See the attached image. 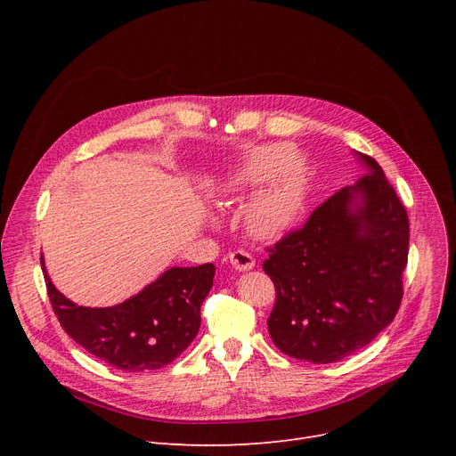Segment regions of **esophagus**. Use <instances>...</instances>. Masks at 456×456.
Here are the masks:
<instances>
[{
	"mask_svg": "<svg viewBox=\"0 0 456 456\" xmlns=\"http://www.w3.org/2000/svg\"><path fill=\"white\" fill-rule=\"evenodd\" d=\"M229 260H231L232 268L238 270V272H249V270L255 268V258L248 251H244V249L232 251L229 255Z\"/></svg>",
	"mask_w": 456,
	"mask_h": 456,
	"instance_id": "esophagus-1",
	"label": "esophagus"
}]
</instances>
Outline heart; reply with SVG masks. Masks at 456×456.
<instances>
[{
  "label": "heart",
  "instance_id": "1",
  "mask_svg": "<svg viewBox=\"0 0 456 456\" xmlns=\"http://www.w3.org/2000/svg\"><path fill=\"white\" fill-rule=\"evenodd\" d=\"M246 205L244 220L256 240H279L299 222L308 198V179L301 159L289 143H272L253 151L225 179L224 191L232 196L260 186Z\"/></svg>",
  "mask_w": 456,
  "mask_h": 456
}]
</instances>
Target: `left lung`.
I'll return each instance as SVG.
<instances>
[{"mask_svg":"<svg viewBox=\"0 0 456 456\" xmlns=\"http://www.w3.org/2000/svg\"><path fill=\"white\" fill-rule=\"evenodd\" d=\"M354 155L366 175L270 248L262 266L277 292L270 337L297 361H342L387 329L401 305L409 216L377 160Z\"/></svg>","mask_w":456,"mask_h":456,"instance_id":"1","label":"left lung"}]
</instances>
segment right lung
I'll return each instance as SVG.
<instances>
[{
    "mask_svg": "<svg viewBox=\"0 0 456 456\" xmlns=\"http://www.w3.org/2000/svg\"><path fill=\"white\" fill-rule=\"evenodd\" d=\"M40 265L52 306L81 347L122 371L159 370L196 338L201 325V303L212 289L214 265L167 268L159 279L124 303L90 308L64 297Z\"/></svg>",
    "mask_w": 456,
    "mask_h": 456,
    "instance_id": "1",
    "label": "right lung"
}]
</instances>
